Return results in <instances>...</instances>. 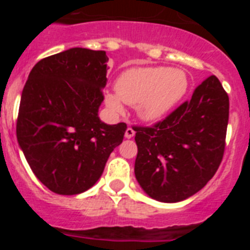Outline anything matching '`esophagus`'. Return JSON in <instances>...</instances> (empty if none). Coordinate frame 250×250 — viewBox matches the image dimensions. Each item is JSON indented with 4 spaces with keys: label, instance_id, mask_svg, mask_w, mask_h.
Segmentation results:
<instances>
[{
    "label": "esophagus",
    "instance_id": "34e87169",
    "mask_svg": "<svg viewBox=\"0 0 250 250\" xmlns=\"http://www.w3.org/2000/svg\"><path fill=\"white\" fill-rule=\"evenodd\" d=\"M134 135H135V131H134V129H132V127H130V126L127 127L126 131H125V138L131 139Z\"/></svg>",
    "mask_w": 250,
    "mask_h": 250
}]
</instances>
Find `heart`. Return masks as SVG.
I'll use <instances>...</instances> for the list:
<instances>
[{
	"label": "heart",
	"instance_id": "b5f03b06",
	"mask_svg": "<svg viewBox=\"0 0 250 250\" xmlns=\"http://www.w3.org/2000/svg\"><path fill=\"white\" fill-rule=\"evenodd\" d=\"M189 79L180 68L167 66L131 67L118 77L116 92H106L105 104L114 114H123L124 103L136 105L139 118L158 121L184 98Z\"/></svg>",
	"mask_w": 250,
	"mask_h": 250
}]
</instances>
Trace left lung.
I'll use <instances>...</instances> for the list:
<instances>
[{
  "label": "left lung",
  "mask_w": 250,
  "mask_h": 250,
  "mask_svg": "<svg viewBox=\"0 0 250 250\" xmlns=\"http://www.w3.org/2000/svg\"><path fill=\"white\" fill-rule=\"evenodd\" d=\"M228 119V94L213 75L164 120L135 126V176L143 190L176 203L203 189L222 163Z\"/></svg>",
  "instance_id": "8db88e82"
}]
</instances>
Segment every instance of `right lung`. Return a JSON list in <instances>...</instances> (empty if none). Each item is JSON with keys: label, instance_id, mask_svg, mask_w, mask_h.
<instances>
[{"label": "right lung", "instance_id": "1", "mask_svg": "<svg viewBox=\"0 0 250 250\" xmlns=\"http://www.w3.org/2000/svg\"><path fill=\"white\" fill-rule=\"evenodd\" d=\"M107 61L105 51L74 47L45 57L22 90L17 141L36 178L61 195L86 191L100 179L126 124L99 118Z\"/></svg>", "mask_w": 250, "mask_h": 250}]
</instances>
